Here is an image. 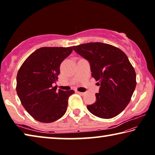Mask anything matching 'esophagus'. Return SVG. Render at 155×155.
Returning a JSON list of instances; mask_svg holds the SVG:
<instances>
[{"mask_svg":"<svg viewBox=\"0 0 155 155\" xmlns=\"http://www.w3.org/2000/svg\"><path fill=\"white\" fill-rule=\"evenodd\" d=\"M77 93L79 94L80 95H82V96L85 95V92H81V91H77Z\"/></svg>","mask_w":155,"mask_h":155,"instance_id":"esophagus-1","label":"esophagus"}]
</instances>
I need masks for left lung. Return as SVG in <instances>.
<instances>
[{"mask_svg":"<svg viewBox=\"0 0 155 155\" xmlns=\"http://www.w3.org/2000/svg\"><path fill=\"white\" fill-rule=\"evenodd\" d=\"M90 62L92 77L100 85L96 101L87 109L101 118L110 119L128 105L136 87L135 69L124 52L112 45L90 42L73 46Z\"/></svg>","mask_w":155,"mask_h":155,"instance_id":"obj_1","label":"left lung"}]
</instances>
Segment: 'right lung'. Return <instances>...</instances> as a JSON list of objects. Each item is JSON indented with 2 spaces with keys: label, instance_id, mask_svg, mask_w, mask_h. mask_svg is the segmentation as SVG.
<instances>
[{
  "label": "right lung",
  "instance_id": "right-lung-1",
  "mask_svg": "<svg viewBox=\"0 0 155 155\" xmlns=\"http://www.w3.org/2000/svg\"><path fill=\"white\" fill-rule=\"evenodd\" d=\"M72 47H42L30 54L17 74V94L22 106L34 119L53 122L66 112L68 98L74 90H57L54 86L60 65Z\"/></svg>",
  "mask_w": 155,
  "mask_h": 155
}]
</instances>
